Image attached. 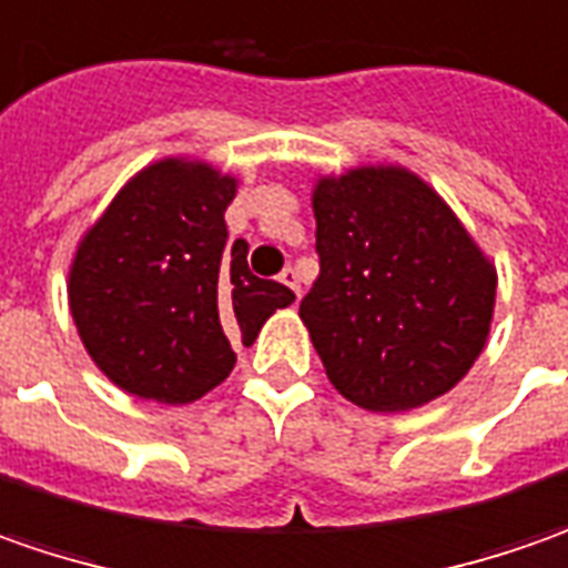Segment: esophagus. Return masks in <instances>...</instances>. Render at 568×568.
Wrapping results in <instances>:
<instances>
[{"label": "esophagus", "mask_w": 568, "mask_h": 568, "mask_svg": "<svg viewBox=\"0 0 568 568\" xmlns=\"http://www.w3.org/2000/svg\"><path fill=\"white\" fill-rule=\"evenodd\" d=\"M280 283L288 285V288H292L295 295H302V280H298V273H295L292 266H285L283 273H280Z\"/></svg>", "instance_id": "obj_1"}]
</instances>
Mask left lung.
I'll return each instance as SVG.
<instances>
[{"mask_svg": "<svg viewBox=\"0 0 568 568\" xmlns=\"http://www.w3.org/2000/svg\"><path fill=\"white\" fill-rule=\"evenodd\" d=\"M321 276L304 326L329 383L367 412L449 393L490 333L497 270L430 185L362 166L314 187Z\"/></svg>", "mask_w": 568, "mask_h": 568, "instance_id": "1", "label": "left lung"}]
</instances>
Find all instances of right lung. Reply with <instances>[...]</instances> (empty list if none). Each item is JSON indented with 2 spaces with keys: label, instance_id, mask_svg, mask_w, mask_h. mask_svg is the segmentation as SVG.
Wrapping results in <instances>:
<instances>
[{
  "label": "right lung",
  "instance_id": "add662e5",
  "mask_svg": "<svg viewBox=\"0 0 568 568\" xmlns=\"http://www.w3.org/2000/svg\"><path fill=\"white\" fill-rule=\"evenodd\" d=\"M235 179L197 160H160L128 182L81 239L69 304L97 367L131 396L185 405L232 374V343L295 302L229 247Z\"/></svg>",
  "mask_w": 568,
  "mask_h": 568
}]
</instances>
